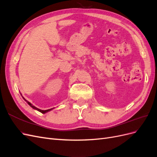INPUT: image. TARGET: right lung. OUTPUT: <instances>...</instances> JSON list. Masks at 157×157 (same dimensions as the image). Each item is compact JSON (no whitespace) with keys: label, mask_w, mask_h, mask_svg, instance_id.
Masks as SVG:
<instances>
[{"label":"right lung","mask_w":157,"mask_h":157,"mask_svg":"<svg viewBox=\"0 0 157 157\" xmlns=\"http://www.w3.org/2000/svg\"><path fill=\"white\" fill-rule=\"evenodd\" d=\"M20 94H21V97L23 98V99H24V100L27 103V104H28V105H29L33 109H35V110H37L38 111H39V112H40V113H42V114H45L46 113H47V112H48V111H51V110H52V109H54L55 107H54V108H52V109H47V110H41V109H38V108H36V107H35L34 105H32V104L30 103V102H29V101H27L26 100V99L24 98H23V96H22V95H21V94L20 93Z\"/></svg>","instance_id":"add662e5"}]
</instances>
